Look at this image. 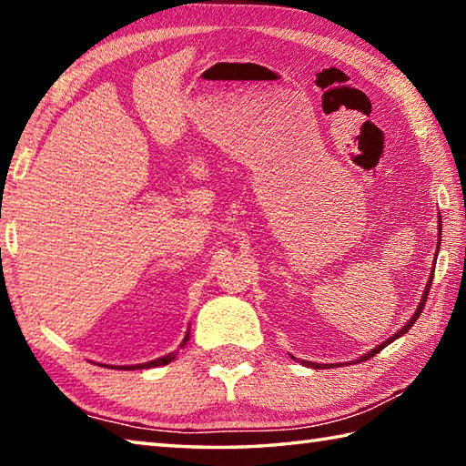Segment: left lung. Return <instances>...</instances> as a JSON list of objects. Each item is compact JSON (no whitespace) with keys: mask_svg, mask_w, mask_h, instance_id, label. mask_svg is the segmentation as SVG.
<instances>
[{"mask_svg":"<svg viewBox=\"0 0 466 466\" xmlns=\"http://www.w3.org/2000/svg\"><path fill=\"white\" fill-rule=\"evenodd\" d=\"M441 232H442V224H441V216H439V242H437V254H434V264H437V256H439V246H441ZM432 264V266H434ZM432 274L434 272H431V279H429V282H427V289H424V292H422V299H420V302H419V306H417V310H414V314L410 316V320L402 326V329L399 330V332H394L390 339H386L384 342H380L379 346H374V349H370L369 352L366 354H362V356H359V359H356L354 362H362V360H369V359H372L374 354H379L382 349H386V346H389L390 342H394L397 339H400L402 334H407L410 329H412V324L419 320V316H420V312H422V309H424V304H427V299H429V290H431V284H432ZM294 359V356H292ZM296 360V359H294ZM304 366H310V369H330V366H339V364H319V362H310V360H300Z\"/></svg>","mask_w":466,"mask_h":466,"instance_id":"1","label":"left lung"}]
</instances>
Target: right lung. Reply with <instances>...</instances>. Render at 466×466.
I'll return each mask as SVG.
<instances>
[{
  "label": "right lung",
  "mask_w": 466,
  "mask_h": 466,
  "mask_svg": "<svg viewBox=\"0 0 466 466\" xmlns=\"http://www.w3.org/2000/svg\"><path fill=\"white\" fill-rule=\"evenodd\" d=\"M187 340H190V326H187V330H186V336H184V340H182V344H180V349H184ZM176 354H177V352H170V354L162 356V359H156V360H150V362H142V364H130V366H116V364H114L112 369H124V370L154 369V366H164V364H167V362H172V360L176 359ZM106 366H107V364H106Z\"/></svg>",
  "instance_id": "right-lung-1"
}]
</instances>
